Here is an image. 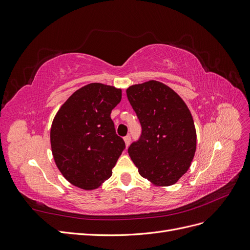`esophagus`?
<instances>
[{
    "mask_svg": "<svg viewBox=\"0 0 250 250\" xmlns=\"http://www.w3.org/2000/svg\"><path fill=\"white\" fill-rule=\"evenodd\" d=\"M124 141H125V145H126V147L129 146L130 141H131V137H130V135L128 134V135H126V137H124Z\"/></svg>",
    "mask_w": 250,
    "mask_h": 250,
    "instance_id": "obj_1",
    "label": "esophagus"
}]
</instances>
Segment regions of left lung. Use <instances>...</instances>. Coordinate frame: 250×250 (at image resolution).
<instances>
[{"label":"left lung","instance_id":"8db88e82","mask_svg":"<svg viewBox=\"0 0 250 250\" xmlns=\"http://www.w3.org/2000/svg\"><path fill=\"white\" fill-rule=\"evenodd\" d=\"M142 126L128 153L141 175L155 186H172L190 168L196 130L184 100L164 83L150 80L126 90Z\"/></svg>","mask_w":250,"mask_h":250}]
</instances>
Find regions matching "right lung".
Segmentation results:
<instances>
[{"label": "right lung", "instance_id": "obj_1", "mask_svg": "<svg viewBox=\"0 0 250 250\" xmlns=\"http://www.w3.org/2000/svg\"><path fill=\"white\" fill-rule=\"evenodd\" d=\"M121 99L120 88L90 83L76 90L57 111L50 133L52 153L72 185L94 190L111 176L125 149L110 118Z\"/></svg>", "mask_w": 250, "mask_h": 250}]
</instances>
